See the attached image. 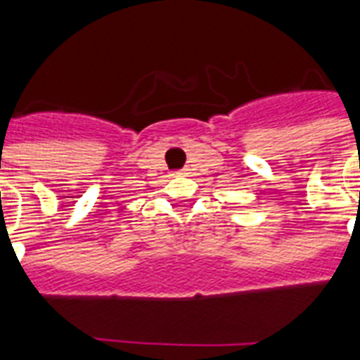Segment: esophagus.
Here are the masks:
<instances>
[{
	"label": "esophagus",
	"mask_w": 360,
	"mask_h": 360,
	"mask_svg": "<svg viewBox=\"0 0 360 360\" xmlns=\"http://www.w3.org/2000/svg\"><path fill=\"white\" fill-rule=\"evenodd\" d=\"M177 174H181V175H183V174H186V169H181V172H177Z\"/></svg>",
	"instance_id": "1"
}]
</instances>
